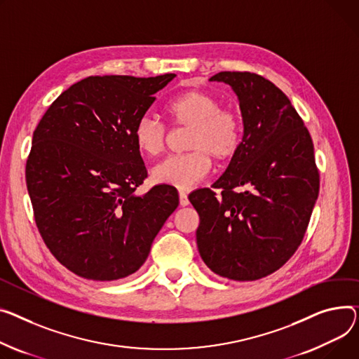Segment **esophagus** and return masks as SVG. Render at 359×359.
Masks as SVG:
<instances>
[{
    "instance_id": "esophagus-1",
    "label": "esophagus",
    "mask_w": 359,
    "mask_h": 359,
    "mask_svg": "<svg viewBox=\"0 0 359 359\" xmlns=\"http://www.w3.org/2000/svg\"><path fill=\"white\" fill-rule=\"evenodd\" d=\"M179 202L182 206H187L189 205V199L187 195L184 192H179Z\"/></svg>"
}]
</instances>
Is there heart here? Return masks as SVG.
<instances>
[{"label":"heart","instance_id":"heart-1","mask_svg":"<svg viewBox=\"0 0 359 359\" xmlns=\"http://www.w3.org/2000/svg\"><path fill=\"white\" fill-rule=\"evenodd\" d=\"M175 126L190 128L186 141L189 153L173 156L157 164L153 180L180 190L192 189L201 183L212 169V161H231L243 144V123L238 114L222 109V102L213 95L190 89L175 97L165 107ZM134 142L147 157L163 153L167 130L151 115L141 116L134 127Z\"/></svg>","mask_w":359,"mask_h":359}]
</instances>
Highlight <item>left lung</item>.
Listing matches in <instances>:
<instances>
[{
	"instance_id": "left-lung-1",
	"label": "left lung",
	"mask_w": 359,
	"mask_h": 359,
	"mask_svg": "<svg viewBox=\"0 0 359 359\" xmlns=\"http://www.w3.org/2000/svg\"><path fill=\"white\" fill-rule=\"evenodd\" d=\"M240 102L243 144L210 189L195 190L196 244L221 277L254 281L289 261L300 245L319 195L313 142L289 98L250 72H219ZM236 188L238 193L233 190Z\"/></svg>"
}]
</instances>
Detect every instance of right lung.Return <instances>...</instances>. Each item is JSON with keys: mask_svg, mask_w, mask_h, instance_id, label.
I'll return each instance as SVG.
<instances>
[{"mask_svg": "<svg viewBox=\"0 0 359 359\" xmlns=\"http://www.w3.org/2000/svg\"><path fill=\"white\" fill-rule=\"evenodd\" d=\"M176 75L89 76L72 85L39 123L26 167L37 228L72 273L112 281L144 264L179 205L177 190L135 189L147 177L134 127Z\"/></svg>", "mask_w": 359, "mask_h": 359, "instance_id": "obj_1", "label": "right lung"}]
</instances>
